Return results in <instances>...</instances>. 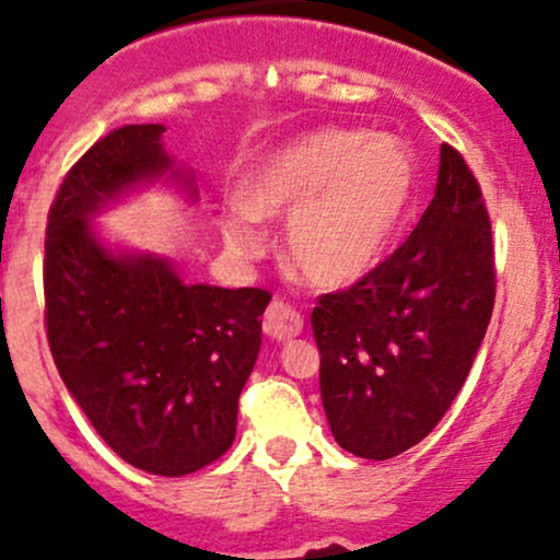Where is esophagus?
Returning a JSON list of instances; mask_svg holds the SVG:
<instances>
[{
	"label": "esophagus",
	"mask_w": 560,
	"mask_h": 560,
	"mask_svg": "<svg viewBox=\"0 0 560 560\" xmlns=\"http://www.w3.org/2000/svg\"><path fill=\"white\" fill-rule=\"evenodd\" d=\"M262 331L276 342H287L303 331V316L292 308V305L273 300L268 305L266 318H262Z\"/></svg>",
	"instance_id": "34e87169"
}]
</instances>
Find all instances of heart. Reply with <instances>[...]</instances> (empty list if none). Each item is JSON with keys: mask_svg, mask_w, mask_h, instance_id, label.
<instances>
[{"mask_svg": "<svg viewBox=\"0 0 560 560\" xmlns=\"http://www.w3.org/2000/svg\"><path fill=\"white\" fill-rule=\"evenodd\" d=\"M417 186L415 153L396 135L327 127L287 140L238 183L220 233L238 257L262 252L257 220L284 223V257L305 284L340 290L388 255Z\"/></svg>", "mask_w": 560, "mask_h": 560, "instance_id": "b5f03b06", "label": "heart"}]
</instances>
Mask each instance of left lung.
<instances>
[{"mask_svg": "<svg viewBox=\"0 0 560 560\" xmlns=\"http://www.w3.org/2000/svg\"><path fill=\"white\" fill-rule=\"evenodd\" d=\"M494 308V247L476 177L441 145L435 196L385 262L311 313L331 435L390 459L439 425L468 377Z\"/></svg>", "mask_w": 560, "mask_h": 560, "instance_id": "1", "label": "left lung"}]
</instances>
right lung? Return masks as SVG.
I'll use <instances>...</instances> for the list:
<instances>
[{
  "label": "right lung",
  "instance_id": "add662e5",
  "mask_svg": "<svg viewBox=\"0 0 560 560\" xmlns=\"http://www.w3.org/2000/svg\"><path fill=\"white\" fill-rule=\"evenodd\" d=\"M164 132L114 130L66 175L47 223L45 318L60 380L101 439L138 470L175 478L236 439L270 294L188 284L170 257L110 244L92 225L153 186L199 201L194 172L164 149Z\"/></svg>",
  "mask_w": 560,
  "mask_h": 560
}]
</instances>
